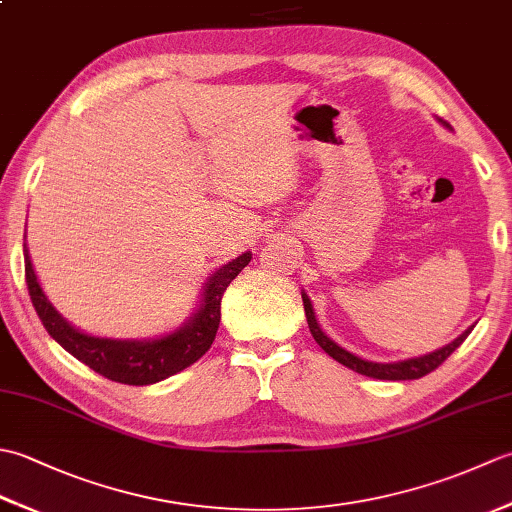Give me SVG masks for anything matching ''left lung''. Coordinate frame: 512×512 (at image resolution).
<instances>
[{
  "label": "left lung",
  "mask_w": 512,
  "mask_h": 512,
  "mask_svg": "<svg viewBox=\"0 0 512 512\" xmlns=\"http://www.w3.org/2000/svg\"><path fill=\"white\" fill-rule=\"evenodd\" d=\"M444 125H447V123H444ZM301 299H303V308H306L308 328L314 336V341L321 345V350L325 354H330L334 361H339L341 365L354 369V372L369 376V378H380V380H413V378H422V376L431 374L433 369L440 367L455 350H458V347L464 343L466 336H469L471 330H473V328H469L464 334H460L453 343H449L447 347H442V350H436L431 354L409 358V361H400V363H372V361H363V358L350 354L347 350H343V347L336 345L332 339H328V336L321 332L317 319H314L310 299L306 295H301Z\"/></svg>",
  "instance_id": "left-lung-1"
}]
</instances>
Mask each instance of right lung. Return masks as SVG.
Here are the masks:
<instances>
[{
  "label": "right lung",
  "mask_w": 512,
  "mask_h": 512,
  "mask_svg": "<svg viewBox=\"0 0 512 512\" xmlns=\"http://www.w3.org/2000/svg\"><path fill=\"white\" fill-rule=\"evenodd\" d=\"M248 262L250 253H244L217 270L206 281L200 310L178 332L162 336V339L156 341H112L79 332L52 308L48 297L43 295L35 270H32L28 250L24 248L28 295L43 328L48 330V334L63 350H68L74 358H79L81 363L94 369L96 374L123 385L158 383L162 378L182 372L184 367L193 365L198 358L209 352L217 328H220V303L224 290L242 273V268L248 266Z\"/></svg>",
  "instance_id": "1"
}]
</instances>
